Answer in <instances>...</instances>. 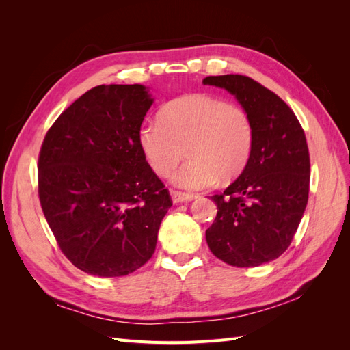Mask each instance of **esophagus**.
Segmentation results:
<instances>
[{
    "label": "esophagus",
    "instance_id": "1",
    "mask_svg": "<svg viewBox=\"0 0 350 350\" xmlns=\"http://www.w3.org/2000/svg\"><path fill=\"white\" fill-rule=\"evenodd\" d=\"M171 197L175 204L178 203H185V201H191L196 198V196L188 194V193H181V191H175V189H171Z\"/></svg>",
    "mask_w": 350,
    "mask_h": 350
}]
</instances>
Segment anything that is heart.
I'll list each match as a JSON object with an SVG mask.
<instances>
[{
    "label": "heart",
    "mask_w": 350,
    "mask_h": 350,
    "mask_svg": "<svg viewBox=\"0 0 350 350\" xmlns=\"http://www.w3.org/2000/svg\"><path fill=\"white\" fill-rule=\"evenodd\" d=\"M140 150L159 176L184 189H201L238 176L247 166L254 144L248 112L207 93H194L166 103L159 122L143 124L137 133Z\"/></svg>",
    "instance_id": "heart-1"
}]
</instances>
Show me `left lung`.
Returning a JSON list of instances; mask_svg holds the SVG:
<instances>
[{
	"label": "left lung",
	"instance_id": "8db88e82",
	"mask_svg": "<svg viewBox=\"0 0 350 350\" xmlns=\"http://www.w3.org/2000/svg\"><path fill=\"white\" fill-rule=\"evenodd\" d=\"M203 84L234 94L254 126L247 166L224 193L211 197L217 216L206 230L207 245L229 266H261L288 250L308 203L305 134L288 105L250 77L210 76Z\"/></svg>",
	"mask_w": 350,
	"mask_h": 350
}]
</instances>
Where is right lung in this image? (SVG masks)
<instances>
[{
	"instance_id": "add662e5",
	"label": "right lung",
	"mask_w": 350,
	"mask_h": 350,
	"mask_svg": "<svg viewBox=\"0 0 350 350\" xmlns=\"http://www.w3.org/2000/svg\"><path fill=\"white\" fill-rule=\"evenodd\" d=\"M153 102L143 84L96 86L58 116L42 144V210L61 251L92 276H126L149 261L172 206L137 142Z\"/></svg>"
}]
</instances>
